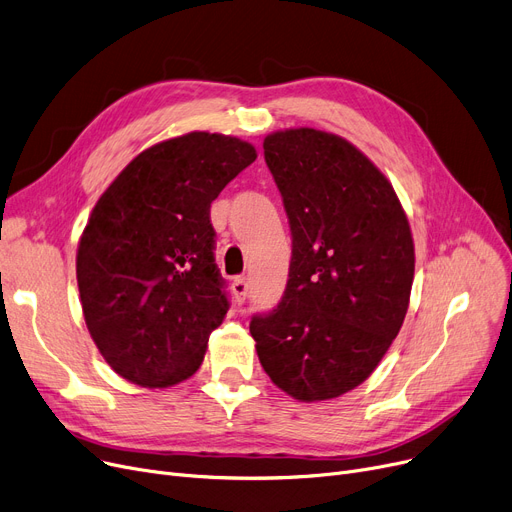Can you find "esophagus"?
I'll use <instances>...</instances> for the list:
<instances>
[{
  "instance_id": "34e87169",
  "label": "esophagus",
  "mask_w": 512,
  "mask_h": 512,
  "mask_svg": "<svg viewBox=\"0 0 512 512\" xmlns=\"http://www.w3.org/2000/svg\"><path fill=\"white\" fill-rule=\"evenodd\" d=\"M231 291H233V300L235 304H243L248 296V283L243 277H235L231 283Z\"/></svg>"
}]
</instances>
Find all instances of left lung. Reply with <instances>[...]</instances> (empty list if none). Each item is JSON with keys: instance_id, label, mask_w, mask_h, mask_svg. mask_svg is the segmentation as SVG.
<instances>
[{"instance_id": "obj_1", "label": "left lung", "mask_w": 512, "mask_h": 512, "mask_svg": "<svg viewBox=\"0 0 512 512\" xmlns=\"http://www.w3.org/2000/svg\"><path fill=\"white\" fill-rule=\"evenodd\" d=\"M264 160L291 229L281 302L254 314L262 369L302 402L337 398L367 379L408 310L415 246L396 191L342 137L277 131Z\"/></svg>"}]
</instances>
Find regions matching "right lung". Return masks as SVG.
Instances as JSON below:
<instances>
[{"instance_id":"obj_1","label":"right lung","mask_w":512,"mask_h":512,"mask_svg":"<svg viewBox=\"0 0 512 512\" xmlns=\"http://www.w3.org/2000/svg\"><path fill=\"white\" fill-rule=\"evenodd\" d=\"M254 160L246 141L193 131L141 152L97 200L77 281L87 329L120 377L168 387L200 369L229 310L210 204Z\"/></svg>"}]
</instances>
